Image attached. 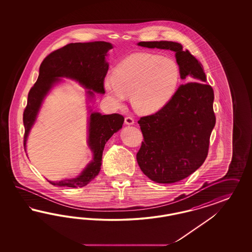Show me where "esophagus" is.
Listing matches in <instances>:
<instances>
[{
	"label": "esophagus",
	"instance_id": "esophagus-1",
	"mask_svg": "<svg viewBox=\"0 0 252 252\" xmlns=\"http://www.w3.org/2000/svg\"><path fill=\"white\" fill-rule=\"evenodd\" d=\"M125 123L126 124V125H134V119H133V117H131V116H126V118H125Z\"/></svg>",
	"mask_w": 252,
	"mask_h": 252
}]
</instances>
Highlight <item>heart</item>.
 I'll return each mask as SVG.
<instances>
[{
  "label": "heart",
  "instance_id": "obj_1",
  "mask_svg": "<svg viewBox=\"0 0 252 252\" xmlns=\"http://www.w3.org/2000/svg\"><path fill=\"white\" fill-rule=\"evenodd\" d=\"M180 67L175 59L152 53L131 54L115 66L104 88L116 104L130 97L135 111L141 115L157 113L176 95Z\"/></svg>",
  "mask_w": 252,
  "mask_h": 252
}]
</instances>
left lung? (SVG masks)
Segmentation results:
<instances>
[{
    "instance_id": "obj_1",
    "label": "left lung",
    "mask_w": 252,
    "mask_h": 252,
    "mask_svg": "<svg viewBox=\"0 0 252 252\" xmlns=\"http://www.w3.org/2000/svg\"><path fill=\"white\" fill-rule=\"evenodd\" d=\"M138 45L175 52L180 76L188 82L177 89L166 106L137 121L143 135L137 153L141 171L156 183H176L206 160L216 122L214 90L205 83L201 63L189 51H184L180 43L140 41Z\"/></svg>"
}]
</instances>
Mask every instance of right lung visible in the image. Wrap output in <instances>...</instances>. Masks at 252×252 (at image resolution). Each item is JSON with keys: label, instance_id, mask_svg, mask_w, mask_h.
<instances>
[{"label": "right lung", "instance_id": "obj_1", "mask_svg": "<svg viewBox=\"0 0 252 252\" xmlns=\"http://www.w3.org/2000/svg\"><path fill=\"white\" fill-rule=\"evenodd\" d=\"M112 48L111 43L104 41L76 42L67 44L46 56L39 66L38 79L29 92L28 103L24 110V148L42 100L54 84L60 80L59 77L76 79L89 89L90 96H93L92 89L99 93L105 92L104 78L109 65L104 59L107 52ZM124 120V116L119 114L101 115L92 113L89 127V146L93 152V160L76 178L56 183L49 182L54 186L68 188H82L90 183L99 173L105 143L122 127Z\"/></svg>", "mask_w": 252, "mask_h": 252}]
</instances>
